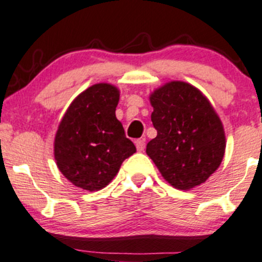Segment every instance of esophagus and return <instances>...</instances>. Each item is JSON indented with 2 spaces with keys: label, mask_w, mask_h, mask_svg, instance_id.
I'll return each mask as SVG.
<instances>
[{
  "label": "esophagus",
  "mask_w": 262,
  "mask_h": 262,
  "mask_svg": "<svg viewBox=\"0 0 262 262\" xmlns=\"http://www.w3.org/2000/svg\"><path fill=\"white\" fill-rule=\"evenodd\" d=\"M144 146H146V144H144L143 138H140V140L136 141V148L138 152H142V150L144 149Z\"/></svg>",
  "instance_id": "obj_1"
}]
</instances>
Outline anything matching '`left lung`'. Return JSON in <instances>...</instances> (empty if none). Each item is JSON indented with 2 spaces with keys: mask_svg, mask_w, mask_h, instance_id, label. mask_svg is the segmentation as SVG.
<instances>
[{
  "mask_svg": "<svg viewBox=\"0 0 262 262\" xmlns=\"http://www.w3.org/2000/svg\"><path fill=\"white\" fill-rule=\"evenodd\" d=\"M149 101L157 136L147 155L175 189L204 184L226 152L223 124L210 100L190 83L171 81L153 91Z\"/></svg>",
  "mask_w": 262,
  "mask_h": 262,
  "instance_id": "8db88e82",
  "label": "left lung"
}]
</instances>
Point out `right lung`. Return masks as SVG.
I'll return each instance as SVG.
<instances>
[{"mask_svg":"<svg viewBox=\"0 0 262 262\" xmlns=\"http://www.w3.org/2000/svg\"><path fill=\"white\" fill-rule=\"evenodd\" d=\"M119 99L115 85L97 83L77 95L61 119L54 141L55 161L77 187L87 191L104 189L122 162L136 152L116 119Z\"/></svg>","mask_w":262,"mask_h":262,"instance_id":"1","label":"right lung"}]
</instances>
